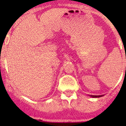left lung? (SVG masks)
Masks as SVG:
<instances>
[{"instance_id": "8db88e82", "label": "left lung", "mask_w": 126, "mask_h": 126, "mask_svg": "<svg viewBox=\"0 0 126 126\" xmlns=\"http://www.w3.org/2000/svg\"><path fill=\"white\" fill-rule=\"evenodd\" d=\"M91 97H102V96L103 95H91Z\"/></svg>"}]
</instances>
